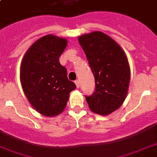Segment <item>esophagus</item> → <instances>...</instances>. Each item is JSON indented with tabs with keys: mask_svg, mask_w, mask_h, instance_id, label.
<instances>
[{
	"mask_svg": "<svg viewBox=\"0 0 157 157\" xmlns=\"http://www.w3.org/2000/svg\"><path fill=\"white\" fill-rule=\"evenodd\" d=\"M75 83H76V87H77V88H80V86H81V85H80V81H75Z\"/></svg>",
	"mask_w": 157,
	"mask_h": 157,
	"instance_id": "esophagus-1",
	"label": "esophagus"
}]
</instances>
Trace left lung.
Segmentation results:
<instances>
[{
	"mask_svg": "<svg viewBox=\"0 0 157 157\" xmlns=\"http://www.w3.org/2000/svg\"><path fill=\"white\" fill-rule=\"evenodd\" d=\"M94 76L95 90L86 96L90 109L109 115L126 99L130 82V67L124 49L111 37L100 31L79 36Z\"/></svg>",
	"mask_w": 157,
	"mask_h": 157,
	"instance_id": "obj_1",
	"label": "left lung"
}]
</instances>
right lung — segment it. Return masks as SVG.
Here are the masks:
<instances>
[{
    "mask_svg": "<svg viewBox=\"0 0 157 157\" xmlns=\"http://www.w3.org/2000/svg\"><path fill=\"white\" fill-rule=\"evenodd\" d=\"M67 45L64 38L48 34L34 42L21 61L20 78L24 93L42 115L55 117L63 113L70 92L76 88L59 63Z\"/></svg>",
    "mask_w": 157,
    "mask_h": 157,
    "instance_id": "obj_1",
    "label": "right lung"
}]
</instances>
